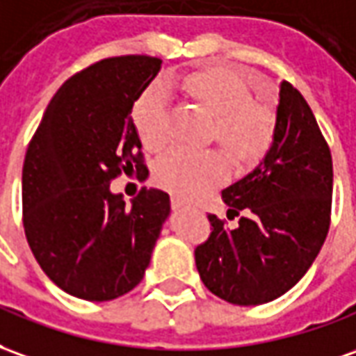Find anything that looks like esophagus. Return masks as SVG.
I'll return each instance as SVG.
<instances>
[{
  "instance_id": "34e87169",
  "label": "esophagus",
  "mask_w": 356,
  "mask_h": 356,
  "mask_svg": "<svg viewBox=\"0 0 356 356\" xmlns=\"http://www.w3.org/2000/svg\"><path fill=\"white\" fill-rule=\"evenodd\" d=\"M170 202H172L174 209H182V207H186V205H188V202H186V200H182L180 195H172V200H170Z\"/></svg>"
}]
</instances>
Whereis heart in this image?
<instances>
[{
    "mask_svg": "<svg viewBox=\"0 0 356 356\" xmlns=\"http://www.w3.org/2000/svg\"><path fill=\"white\" fill-rule=\"evenodd\" d=\"M182 92L215 116L213 134L220 145L238 159H252L269 143L273 134V114L252 100L246 81L236 71L222 65H207L184 75ZM131 120L141 143L149 151H161L168 137V106L159 87L145 90L131 110ZM225 161L217 151H192L174 147L161 156L154 168L159 186L174 193L195 195L219 182Z\"/></svg>",
    "mask_w": 356,
    "mask_h": 356,
    "instance_id": "b5f03b06",
    "label": "heart"
}]
</instances>
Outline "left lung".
<instances>
[{
  "instance_id": "obj_1",
  "label": "left lung",
  "mask_w": 356,
  "mask_h": 356,
  "mask_svg": "<svg viewBox=\"0 0 356 356\" xmlns=\"http://www.w3.org/2000/svg\"><path fill=\"white\" fill-rule=\"evenodd\" d=\"M333 164L308 102L283 81L273 143L256 168L222 190L227 220L209 215L195 248L203 285L230 305L275 300L305 277L330 230Z\"/></svg>"
}]
</instances>
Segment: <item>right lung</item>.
Masks as SVG:
<instances>
[{"mask_svg":"<svg viewBox=\"0 0 356 356\" xmlns=\"http://www.w3.org/2000/svg\"><path fill=\"white\" fill-rule=\"evenodd\" d=\"M163 61L106 58L65 81L23 164V225L42 271L61 291L104 302L141 283L170 197L143 188L127 205L110 182L145 174L131 108ZM149 172V170H147Z\"/></svg>","mask_w":356,"mask_h":356,"instance_id":"obj_1","label":"right lung"}]
</instances>
